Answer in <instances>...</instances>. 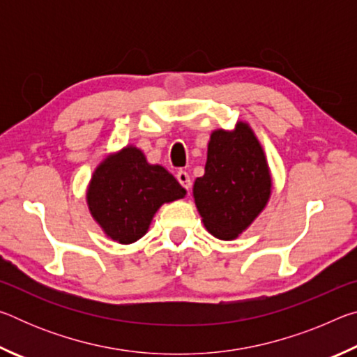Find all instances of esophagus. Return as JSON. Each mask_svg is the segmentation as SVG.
Segmentation results:
<instances>
[{
	"instance_id": "1",
	"label": "esophagus",
	"mask_w": 357,
	"mask_h": 357,
	"mask_svg": "<svg viewBox=\"0 0 357 357\" xmlns=\"http://www.w3.org/2000/svg\"><path fill=\"white\" fill-rule=\"evenodd\" d=\"M176 179L179 181V184L183 185L185 190H190V187H192V181H190L189 173L184 172V170H179V172L176 173Z\"/></svg>"
}]
</instances>
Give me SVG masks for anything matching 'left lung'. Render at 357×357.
Returning <instances> with one entry per match:
<instances>
[{
  "mask_svg": "<svg viewBox=\"0 0 357 357\" xmlns=\"http://www.w3.org/2000/svg\"><path fill=\"white\" fill-rule=\"evenodd\" d=\"M271 189L268 160L249 124L239 121L234 130L211 134L204 174L195 179L193 198L213 236L236 239L268 204Z\"/></svg>",
  "mask_w": 357,
  "mask_h": 357,
  "instance_id": "1",
  "label": "left lung"
}]
</instances>
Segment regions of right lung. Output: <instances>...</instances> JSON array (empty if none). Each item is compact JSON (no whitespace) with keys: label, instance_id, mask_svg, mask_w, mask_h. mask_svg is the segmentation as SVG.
I'll list each match as a JSON object with an SVG mask.
<instances>
[{"label":"right lung","instance_id":"add662e5","mask_svg":"<svg viewBox=\"0 0 357 357\" xmlns=\"http://www.w3.org/2000/svg\"><path fill=\"white\" fill-rule=\"evenodd\" d=\"M185 190L164 167L148 164L143 151L126 146L96 168L86 190L93 219L108 238L132 244L144 236L164 203L184 198Z\"/></svg>","mask_w":357,"mask_h":357}]
</instances>
